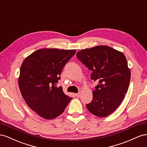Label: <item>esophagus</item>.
<instances>
[{
    "label": "esophagus",
    "instance_id": "esophagus-1",
    "mask_svg": "<svg viewBox=\"0 0 147 147\" xmlns=\"http://www.w3.org/2000/svg\"><path fill=\"white\" fill-rule=\"evenodd\" d=\"M74 95H75V96H76L77 97H80V95H81V93H80V92H79V93L75 94Z\"/></svg>",
    "mask_w": 147,
    "mask_h": 147
}]
</instances>
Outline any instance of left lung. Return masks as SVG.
<instances>
[{"label": "left lung", "instance_id": "obj_1", "mask_svg": "<svg viewBox=\"0 0 147 147\" xmlns=\"http://www.w3.org/2000/svg\"><path fill=\"white\" fill-rule=\"evenodd\" d=\"M76 56L92 71V80L98 81L87 108L98 117L110 115L123 102L128 90L131 71L126 58L121 52L107 45L83 49Z\"/></svg>", "mask_w": 147, "mask_h": 147}]
</instances>
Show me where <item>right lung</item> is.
<instances>
[{
  "label": "right lung",
  "instance_id": "add662e5",
  "mask_svg": "<svg viewBox=\"0 0 147 147\" xmlns=\"http://www.w3.org/2000/svg\"><path fill=\"white\" fill-rule=\"evenodd\" d=\"M76 50L41 49L25 58L20 68L18 86L28 106L46 119L60 116L72 97L57 87L63 67Z\"/></svg>",
  "mask_w": 147,
  "mask_h": 147
}]
</instances>
